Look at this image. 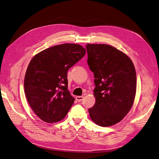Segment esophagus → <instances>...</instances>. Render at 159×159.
<instances>
[{
    "mask_svg": "<svg viewBox=\"0 0 159 159\" xmlns=\"http://www.w3.org/2000/svg\"><path fill=\"white\" fill-rule=\"evenodd\" d=\"M75 99L78 101V102H81L84 99V96H76Z\"/></svg>",
    "mask_w": 159,
    "mask_h": 159,
    "instance_id": "1",
    "label": "esophagus"
}]
</instances>
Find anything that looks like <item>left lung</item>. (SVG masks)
Segmentation results:
<instances>
[{
	"label": "left lung",
	"instance_id": "8db88e82",
	"mask_svg": "<svg viewBox=\"0 0 159 159\" xmlns=\"http://www.w3.org/2000/svg\"><path fill=\"white\" fill-rule=\"evenodd\" d=\"M86 49L95 85V103L88 109L90 117L99 126L114 125L126 116L133 105L135 68L127 55L110 45L87 44Z\"/></svg>",
	"mask_w": 159,
	"mask_h": 159
}]
</instances>
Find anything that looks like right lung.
I'll return each mask as SVG.
<instances>
[{
  "mask_svg": "<svg viewBox=\"0 0 159 159\" xmlns=\"http://www.w3.org/2000/svg\"><path fill=\"white\" fill-rule=\"evenodd\" d=\"M85 52L80 44L67 43L42 50L31 60L25 74V93L42 121L56 123L69 111L75 99L68 90L67 73Z\"/></svg>",
  "mask_w": 159,
  "mask_h": 159,
  "instance_id": "add662e5",
  "label": "right lung"
}]
</instances>
